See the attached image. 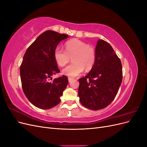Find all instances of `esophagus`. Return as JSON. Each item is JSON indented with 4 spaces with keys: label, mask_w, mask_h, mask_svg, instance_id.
Listing matches in <instances>:
<instances>
[{
    "label": "esophagus",
    "mask_w": 147,
    "mask_h": 147,
    "mask_svg": "<svg viewBox=\"0 0 147 147\" xmlns=\"http://www.w3.org/2000/svg\"><path fill=\"white\" fill-rule=\"evenodd\" d=\"M74 80L73 78H71V77H68V80H69V82L70 83L71 81H72Z\"/></svg>",
    "instance_id": "esophagus-1"
}]
</instances>
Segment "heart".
Returning <instances> with one entry per match:
<instances>
[{"label":"heart","instance_id":"b5f03b06","mask_svg":"<svg viewBox=\"0 0 147 147\" xmlns=\"http://www.w3.org/2000/svg\"><path fill=\"white\" fill-rule=\"evenodd\" d=\"M65 51L57 47L53 53L56 64L63 67L67 64L72 57L73 63L63 70V75L75 77L82 74L84 69L90 70L94 64L96 54L94 48L85 42L77 38L72 39L65 44Z\"/></svg>","mask_w":147,"mask_h":147}]
</instances>
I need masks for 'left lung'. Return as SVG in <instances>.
Returning <instances> with one entry per match:
<instances>
[{"mask_svg":"<svg viewBox=\"0 0 147 147\" xmlns=\"http://www.w3.org/2000/svg\"><path fill=\"white\" fill-rule=\"evenodd\" d=\"M95 54L91 71L78 79L80 101L92 110L104 109L114 100L123 78L121 61L108 42L99 39Z\"/></svg>","mask_w":147,"mask_h":147,"instance_id":"obj_1","label":"left lung"}]
</instances>
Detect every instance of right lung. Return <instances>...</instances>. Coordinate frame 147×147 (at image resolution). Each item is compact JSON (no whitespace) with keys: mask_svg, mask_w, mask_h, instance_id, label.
Segmentation results:
<instances>
[{"mask_svg":"<svg viewBox=\"0 0 147 147\" xmlns=\"http://www.w3.org/2000/svg\"><path fill=\"white\" fill-rule=\"evenodd\" d=\"M69 37L66 34L48 30L42 33L26 50L20 67L22 88L31 104L41 109H50L58 104L68 84L65 75L55 78L59 69L53 53L59 42Z\"/></svg>","mask_w":147,"mask_h":147,"instance_id":"add662e5","label":"right lung"}]
</instances>
